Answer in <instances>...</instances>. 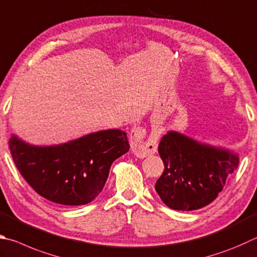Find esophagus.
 Here are the masks:
<instances>
[{
  "label": "esophagus",
  "mask_w": 257,
  "mask_h": 257,
  "mask_svg": "<svg viewBox=\"0 0 257 257\" xmlns=\"http://www.w3.org/2000/svg\"><path fill=\"white\" fill-rule=\"evenodd\" d=\"M147 132L144 127H135L129 135V143L130 147L134 154L138 157H147L153 155L157 151V143L158 136L157 135H152L148 139L146 138Z\"/></svg>",
  "instance_id": "1"
}]
</instances>
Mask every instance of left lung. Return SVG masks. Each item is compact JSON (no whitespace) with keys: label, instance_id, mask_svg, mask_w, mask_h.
Wrapping results in <instances>:
<instances>
[{"label":"left lung","instance_id":"8db88e82","mask_svg":"<svg viewBox=\"0 0 257 257\" xmlns=\"http://www.w3.org/2000/svg\"><path fill=\"white\" fill-rule=\"evenodd\" d=\"M158 153L164 172L155 184L156 192L167 207L183 211L211 203L239 164L237 154L175 132L162 138Z\"/></svg>","mask_w":257,"mask_h":257}]
</instances>
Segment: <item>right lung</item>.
<instances>
[{
	"label": "right lung",
	"mask_w": 257,
	"mask_h": 257,
	"mask_svg": "<svg viewBox=\"0 0 257 257\" xmlns=\"http://www.w3.org/2000/svg\"><path fill=\"white\" fill-rule=\"evenodd\" d=\"M17 169L37 193L64 206H82L103 189L110 166L129 151L127 134L102 130L56 146H32L12 136Z\"/></svg>",
	"instance_id": "add662e5"
}]
</instances>
